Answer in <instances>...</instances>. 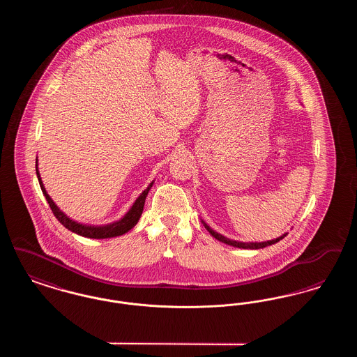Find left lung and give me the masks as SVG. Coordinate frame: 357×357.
I'll return each mask as SVG.
<instances>
[{"instance_id":"1","label":"left lung","mask_w":357,"mask_h":357,"mask_svg":"<svg viewBox=\"0 0 357 357\" xmlns=\"http://www.w3.org/2000/svg\"><path fill=\"white\" fill-rule=\"evenodd\" d=\"M202 223H204V227L207 229V231H208L213 237L215 238V239L221 241V242L226 243V245H230V246H234V248H239V249H262V248H266V246H269V245L277 243L278 241H281L282 238L287 237V234H288V233H285V234H282L281 237L275 238V239H272V241H265V242H239V241H234V239H229L227 237H223L220 233L214 231L206 222L202 221Z\"/></svg>"}]
</instances>
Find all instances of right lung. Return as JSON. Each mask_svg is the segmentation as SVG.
Returning <instances> with one entry per match:
<instances>
[{"instance_id": "obj_1", "label": "right lung", "mask_w": 357, "mask_h": 357, "mask_svg": "<svg viewBox=\"0 0 357 357\" xmlns=\"http://www.w3.org/2000/svg\"><path fill=\"white\" fill-rule=\"evenodd\" d=\"M36 174H37V178H38V183L40 187L43 190V194L45 195L50 207H51L54 217L59 220V222L66 226L68 230H70L72 233H76L82 237L86 238H95V239H104V238H112L118 237V236H123L126 234L127 231H130L134 226H135L142 213H143V207H144V202H146V197L150 191V188L153 187V182H151L149 187L137 197V199L135 201V204H132V207L128 210V213L119 220V221L114 222V223H109V225H102V226H91V225H83V223H79V222L73 221L70 220L69 217H67L56 204L52 201L51 197L48 195L45 187L43 185V181L40 178V172L37 169V165H36Z\"/></svg>"}]
</instances>
